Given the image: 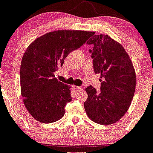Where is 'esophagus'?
<instances>
[{"instance_id": "esophagus-1", "label": "esophagus", "mask_w": 153, "mask_h": 153, "mask_svg": "<svg viewBox=\"0 0 153 153\" xmlns=\"http://www.w3.org/2000/svg\"><path fill=\"white\" fill-rule=\"evenodd\" d=\"M73 88H74V89L76 90V91H79V90H83L82 87L76 86V85H74Z\"/></svg>"}]
</instances>
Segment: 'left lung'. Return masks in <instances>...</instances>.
<instances>
[{"label": "left lung", "mask_w": 153, "mask_h": 153, "mask_svg": "<svg viewBox=\"0 0 153 153\" xmlns=\"http://www.w3.org/2000/svg\"><path fill=\"white\" fill-rule=\"evenodd\" d=\"M88 44L96 74H101V91L91 85L85 89L87 115L95 123L109 126L117 122L128 109L136 89V73L124 47L108 35H92Z\"/></svg>", "instance_id": "1"}]
</instances>
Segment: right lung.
Segmentation results:
<instances>
[{
    "instance_id": "obj_1",
    "label": "right lung",
    "mask_w": 153,
    "mask_h": 153,
    "mask_svg": "<svg viewBox=\"0 0 153 153\" xmlns=\"http://www.w3.org/2000/svg\"><path fill=\"white\" fill-rule=\"evenodd\" d=\"M93 32L60 30L37 38L26 50L20 66L21 95L26 109L42 123L62 118L71 101V87L59 82L55 71L65 58L92 36Z\"/></svg>"
}]
</instances>
